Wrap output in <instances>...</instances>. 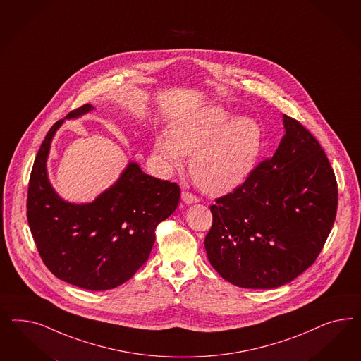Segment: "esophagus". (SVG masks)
Masks as SVG:
<instances>
[{"label": "esophagus", "mask_w": 361, "mask_h": 361, "mask_svg": "<svg viewBox=\"0 0 361 361\" xmlns=\"http://www.w3.org/2000/svg\"><path fill=\"white\" fill-rule=\"evenodd\" d=\"M181 198H183V201L185 202V204H195V202H198L200 201V198L198 197L195 196L193 193H190V192H183V195H181Z\"/></svg>", "instance_id": "esophagus-1"}]
</instances>
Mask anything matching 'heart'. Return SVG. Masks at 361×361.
I'll return each mask as SVG.
<instances>
[{
	"instance_id": "heart-1",
	"label": "heart",
	"mask_w": 361,
	"mask_h": 361,
	"mask_svg": "<svg viewBox=\"0 0 361 361\" xmlns=\"http://www.w3.org/2000/svg\"><path fill=\"white\" fill-rule=\"evenodd\" d=\"M261 126L252 118L222 106L196 109L172 126L154 142V153L166 166H180L191 154L190 175L204 192L225 195L240 186L254 168L262 149Z\"/></svg>"
}]
</instances>
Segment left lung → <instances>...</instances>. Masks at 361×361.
<instances>
[{"label": "left lung", "instance_id": "8db88e82", "mask_svg": "<svg viewBox=\"0 0 361 361\" xmlns=\"http://www.w3.org/2000/svg\"><path fill=\"white\" fill-rule=\"evenodd\" d=\"M286 135L271 157L210 205V264L243 288H275L317 261L338 210L327 154L299 121L283 115Z\"/></svg>", "mask_w": 361, "mask_h": 361}]
</instances>
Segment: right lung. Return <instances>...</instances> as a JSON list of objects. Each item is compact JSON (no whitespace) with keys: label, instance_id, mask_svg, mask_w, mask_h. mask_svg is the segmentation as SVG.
<instances>
[{"label":"right lung","instance_id":"right-lung-1","mask_svg":"<svg viewBox=\"0 0 361 361\" xmlns=\"http://www.w3.org/2000/svg\"><path fill=\"white\" fill-rule=\"evenodd\" d=\"M92 109L83 104L66 119ZM62 123L56 121L49 130L35 156L27 189V222L42 261L56 278L85 290H109L127 282L148 259L157 225L178 205L180 186L130 163L116 184L94 202H66L46 173L51 139Z\"/></svg>","mask_w":361,"mask_h":361}]
</instances>
